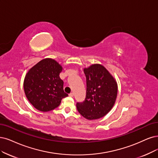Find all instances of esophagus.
Wrapping results in <instances>:
<instances>
[{"label": "esophagus", "mask_w": 158, "mask_h": 158, "mask_svg": "<svg viewBox=\"0 0 158 158\" xmlns=\"http://www.w3.org/2000/svg\"><path fill=\"white\" fill-rule=\"evenodd\" d=\"M69 97H73V93H70V94H69Z\"/></svg>", "instance_id": "1"}]
</instances>
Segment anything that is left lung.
<instances>
[{
  "label": "left lung",
  "mask_w": 158,
  "mask_h": 158,
  "mask_svg": "<svg viewBox=\"0 0 158 158\" xmlns=\"http://www.w3.org/2000/svg\"><path fill=\"white\" fill-rule=\"evenodd\" d=\"M86 94L82 103H77L78 112L87 120L99 119L106 115L114 106L118 93L116 79L100 64L85 68Z\"/></svg>",
  "instance_id": "1"
}]
</instances>
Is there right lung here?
Wrapping results in <instances>:
<instances>
[{"instance_id": "add662e5", "label": "right lung", "mask_w": 158, "mask_h": 158, "mask_svg": "<svg viewBox=\"0 0 158 158\" xmlns=\"http://www.w3.org/2000/svg\"><path fill=\"white\" fill-rule=\"evenodd\" d=\"M62 71L59 63L47 58L27 73L23 83L25 95L38 110L48 112L53 110L60 104L62 98L68 96L64 91V82L59 76Z\"/></svg>"}]
</instances>
